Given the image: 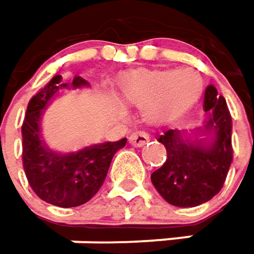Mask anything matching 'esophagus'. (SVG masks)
Here are the masks:
<instances>
[{
    "label": "esophagus",
    "mask_w": 254,
    "mask_h": 254,
    "mask_svg": "<svg viewBox=\"0 0 254 254\" xmlns=\"http://www.w3.org/2000/svg\"><path fill=\"white\" fill-rule=\"evenodd\" d=\"M149 135L143 132V130H137V132H133L132 135L129 136V143L133 144V146H137V147H142L144 144L149 142Z\"/></svg>",
    "instance_id": "1"
}]
</instances>
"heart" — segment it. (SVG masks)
I'll list each match as a JSON object with an SVG mask.
<instances>
[{"mask_svg": "<svg viewBox=\"0 0 254 254\" xmlns=\"http://www.w3.org/2000/svg\"><path fill=\"white\" fill-rule=\"evenodd\" d=\"M121 90L130 102L142 105L147 122H164L184 115L199 98L202 83L192 70L135 68L121 77Z\"/></svg>", "mask_w": 254, "mask_h": 254, "instance_id": "heart-1", "label": "heart"}]
</instances>
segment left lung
<instances>
[{
    "instance_id": "obj_1",
    "label": "left lung",
    "mask_w": 254,
    "mask_h": 254,
    "mask_svg": "<svg viewBox=\"0 0 254 254\" xmlns=\"http://www.w3.org/2000/svg\"><path fill=\"white\" fill-rule=\"evenodd\" d=\"M204 108L211 112L204 127L205 132L214 130L211 144L184 142L179 130L173 129L159 137L167 157L152 174V183L171 205L188 208L209 201L221 191L231 167V115L225 98L212 85L206 87Z\"/></svg>"
}]
</instances>
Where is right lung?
I'll use <instances>...</instances> for the list:
<instances>
[{
	"label": "right lung",
	"mask_w": 254,
	"mask_h": 254,
	"mask_svg": "<svg viewBox=\"0 0 254 254\" xmlns=\"http://www.w3.org/2000/svg\"><path fill=\"white\" fill-rule=\"evenodd\" d=\"M87 84L75 77L71 85ZM67 87L62 75H55L31 101L22 124V163L26 179L35 194L52 205L71 208L85 204L102 186L114 154L127 144L118 142L92 144L77 153L52 152L40 137V115L59 88Z\"/></svg>",
	"instance_id": "obj_1"
}]
</instances>
